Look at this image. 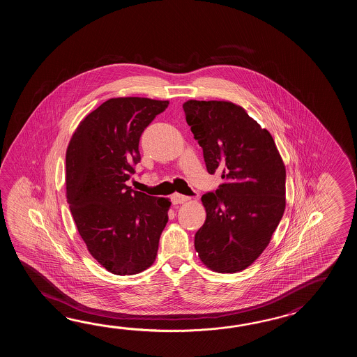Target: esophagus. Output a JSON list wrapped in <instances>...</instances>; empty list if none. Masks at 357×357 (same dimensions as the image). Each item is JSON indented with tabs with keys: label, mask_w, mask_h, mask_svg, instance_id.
Instances as JSON below:
<instances>
[{
	"label": "esophagus",
	"mask_w": 357,
	"mask_h": 357,
	"mask_svg": "<svg viewBox=\"0 0 357 357\" xmlns=\"http://www.w3.org/2000/svg\"><path fill=\"white\" fill-rule=\"evenodd\" d=\"M189 199L190 197L181 195V194H174V195H171V202H172V204H182V203L188 202Z\"/></svg>",
	"instance_id": "34e87169"
}]
</instances>
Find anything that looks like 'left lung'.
Returning a JSON list of instances; mask_svg holds the SVG:
<instances>
[{
  "instance_id": "left-lung-1",
  "label": "left lung",
  "mask_w": 357,
  "mask_h": 357,
  "mask_svg": "<svg viewBox=\"0 0 357 357\" xmlns=\"http://www.w3.org/2000/svg\"><path fill=\"white\" fill-rule=\"evenodd\" d=\"M182 108L206 171H220L223 178L202 197L206 220L195 234V249L214 272H240L264 251L282 220L286 168L269 131L243 107L188 100Z\"/></svg>"
}]
</instances>
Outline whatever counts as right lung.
<instances>
[{"label": "right lung", "instance_id": "add662e5", "mask_svg": "<svg viewBox=\"0 0 357 357\" xmlns=\"http://www.w3.org/2000/svg\"><path fill=\"white\" fill-rule=\"evenodd\" d=\"M168 100L108 99L77 126L66 151V197L76 227L100 266L140 273L157 257L171 203L125 182L142 160L139 140Z\"/></svg>", "mask_w": 357, "mask_h": 357}]
</instances>
